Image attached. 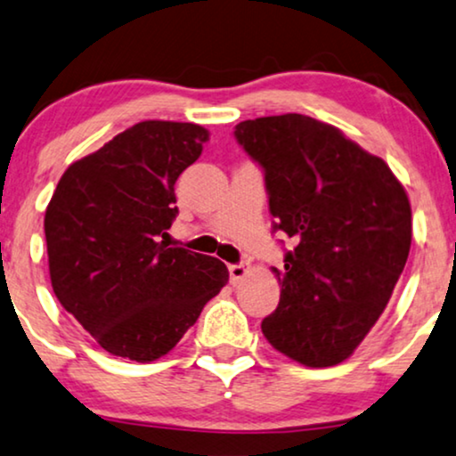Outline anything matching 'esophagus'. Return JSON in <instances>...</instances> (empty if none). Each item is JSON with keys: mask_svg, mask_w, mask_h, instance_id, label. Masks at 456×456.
Here are the masks:
<instances>
[{"mask_svg": "<svg viewBox=\"0 0 456 456\" xmlns=\"http://www.w3.org/2000/svg\"><path fill=\"white\" fill-rule=\"evenodd\" d=\"M247 270H249V268H247L245 264H230V265H228L230 282H232V285H236V282H240L242 279H245Z\"/></svg>", "mask_w": 456, "mask_h": 456, "instance_id": "obj_1", "label": "esophagus"}]
</instances>
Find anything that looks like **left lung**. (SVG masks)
I'll return each instance as SVG.
<instances>
[{
  "instance_id": "1",
  "label": "left lung",
  "mask_w": 456,
  "mask_h": 456,
  "mask_svg": "<svg viewBox=\"0 0 456 456\" xmlns=\"http://www.w3.org/2000/svg\"><path fill=\"white\" fill-rule=\"evenodd\" d=\"M234 138L264 171L272 230L295 240L265 339L305 366L344 362L379 321L411 251V203L386 161L339 129L287 112Z\"/></svg>"
}]
</instances>
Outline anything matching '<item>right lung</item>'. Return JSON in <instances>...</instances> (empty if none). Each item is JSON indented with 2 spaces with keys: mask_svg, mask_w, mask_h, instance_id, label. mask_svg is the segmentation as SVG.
Masks as SVG:
<instances>
[{
  "mask_svg": "<svg viewBox=\"0 0 456 456\" xmlns=\"http://www.w3.org/2000/svg\"><path fill=\"white\" fill-rule=\"evenodd\" d=\"M207 138L194 123H135L70 165L52 194L44 220L52 289L112 356H165L228 282L217 257L165 240L177 216L175 180Z\"/></svg>",
  "mask_w": 456,
  "mask_h": 456,
  "instance_id": "right-lung-1",
  "label": "right lung"
}]
</instances>
